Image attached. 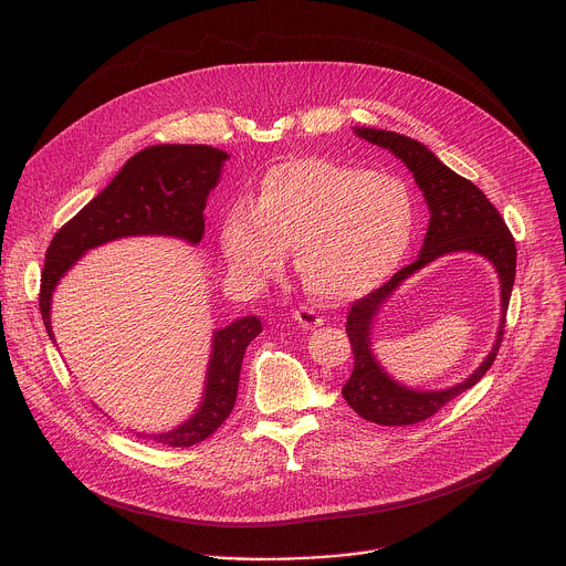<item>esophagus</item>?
<instances>
[{"mask_svg":"<svg viewBox=\"0 0 566 566\" xmlns=\"http://www.w3.org/2000/svg\"><path fill=\"white\" fill-rule=\"evenodd\" d=\"M294 321L301 324L303 328H316V326H321V324L324 323L323 318H321L314 310H310V307L296 310V312H294Z\"/></svg>","mask_w":566,"mask_h":566,"instance_id":"esophagus-1","label":"esophagus"}]
</instances>
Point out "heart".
Here are the masks:
<instances>
[{
    "label": "heart",
    "mask_w": 566,
    "mask_h": 566,
    "mask_svg": "<svg viewBox=\"0 0 566 566\" xmlns=\"http://www.w3.org/2000/svg\"><path fill=\"white\" fill-rule=\"evenodd\" d=\"M413 233L416 202L403 180L307 157L272 167L245 205L227 211L220 250L233 276L256 285L292 248L303 287L324 303H346L397 270Z\"/></svg>",
    "instance_id": "b5f03b06"
}]
</instances>
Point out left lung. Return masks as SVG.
<instances>
[{"label": "left lung", "instance_id": "1", "mask_svg": "<svg viewBox=\"0 0 566 566\" xmlns=\"http://www.w3.org/2000/svg\"><path fill=\"white\" fill-rule=\"evenodd\" d=\"M353 133L359 139H366L368 144L379 146L401 159L413 174V180L429 207V227L418 259L399 270L386 285L359 298L350 307L346 321L355 368L342 388V397L361 418L370 422L403 427L433 416L449 401L473 388L492 366L503 339L507 303L516 276V245L484 191L447 167L424 144L399 133L366 126H355ZM458 251L484 255L500 276L502 318L495 344L485 361L464 382L440 391L409 389L395 380L374 355L371 331L376 316L409 275L436 258Z\"/></svg>", "mask_w": 566, "mask_h": 566}]
</instances>
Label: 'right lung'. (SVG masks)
Wrapping results in <instances>:
<instances>
[{
    "instance_id": "obj_1",
    "label": "right lung",
    "mask_w": 566,
    "mask_h": 566,
    "mask_svg": "<svg viewBox=\"0 0 566 566\" xmlns=\"http://www.w3.org/2000/svg\"><path fill=\"white\" fill-rule=\"evenodd\" d=\"M229 153L211 146L161 144L137 153L115 178L54 235L45 252L39 307L50 339L52 296L61 279L82 256L108 242L161 235L198 245L205 233L202 211L218 187ZM261 333V323L245 316L211 335V353L202 399L193 413L169 431L137 433L167 447H191L209 438L233 411L245 346Z\"/></svg>"
}]
</instances>
